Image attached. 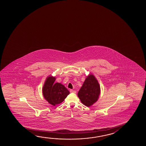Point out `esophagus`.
I'll return each instance as SVG.
<instances>
[{
    "mask_svg": "<svg viewBox=\"0 0 146 146\" xmlns=\"http://www.w3.org/2000/svg\"><path fill=\"white\" fill-rule=\"evenodd\" d=\"M70 92H72V93H74V94H76V92L75 90H70Z\"/></svg>",
    "mask_w": 146,
    "mask_h": 146,
    "instance_id": "esophagus-1",
    "label": "esophagus"
}]
</instances>
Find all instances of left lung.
<instances>
[{
    "mask_svg": "<svg viewBox=\"0 0 146 146\" xmlns=\"http://www.w3.org/2000/svg\"><path fill=\"white\" fill-rule=\"evenodd\" d=\"M100 91V86L97 79L94 75L90 74L79 90L78 97L82 103L90 107L98 101Z\"/></svg>",
    "mask_w": 146,
    "mask_h": 146,
    "instance_id": "8db88e82",
    "label": "left lung"
}]
</instances>
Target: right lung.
Wrapping results in <instances>:
<instances>
[{"label":"right lung","mask_w":146,"mask_h":146,"mask_svg":"<svg viewBox=\"0 0 146 146\" xmlns=\"http://www.w3.org/2000/svg\"><path fill=\"white\" fill-rule=\"evenodd\" d=\"M55 77H47L42 88V94L44 99L52 105L61 103L69 94V91L61 83H54Z\"/></svg>","instance_id":"add662e5"}]
</instances>
